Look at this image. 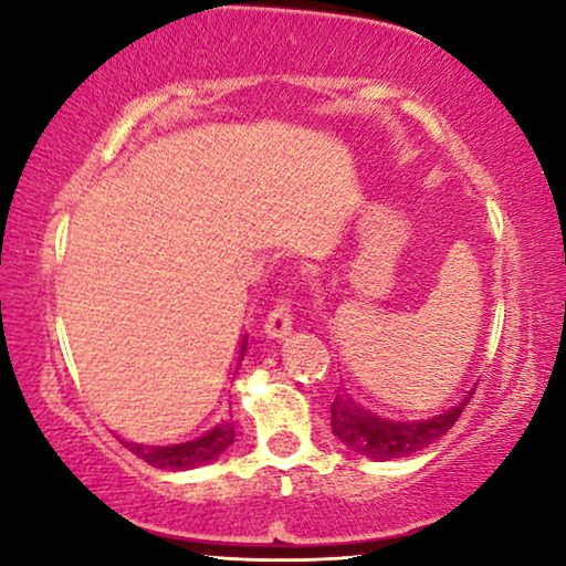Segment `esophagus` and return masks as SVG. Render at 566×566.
I'll use <instances>...</instances> for the list:
<instances>
[{
  "label": "esophagus",
  "instance_id": "1",
  "mask_svg": "<svg viewBox=\"0 0 566 566\" xmlns=\"http://www.w3.org/2000/svg\"><path fill=\"white\" fill-rule=\"evenodd\" d=\"M291 319H293V316H291L289 301H277V306L268 314V319H265V335L270 339H285L293 329Z\"/></svg>",
  "mask_w": 566,
  "mask_h": 566
}]
</instances>
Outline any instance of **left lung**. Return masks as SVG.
Returning <instances> with one entry per match:
<instances>
[{
  "mask_svg": "<svg viewBox=\"0 0 566 566\" xmlns=\"http://www.w3.org/2000/svg\"><path fill=\"white\" fill-rule=\"evenodd\" d=\"M474 389L463 394L459 405L443 409V412L422 417V420H389L370 409L360 407L350 394H337L332 401V432L339 438V443L350 451L366 455L374 461H394L407 459L438 438H443L448 430L459 420L463 407L469 405Z\"/></svg>",
  "mask_w": 566,
  "mask_h": 566,
  "instance_id": "1",
  "label": "left lung"
}]
</instances>
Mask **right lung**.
Here are the masks:
<instances>
[{
	"label": "right lung",
	"mask_w": 566,
	"mask_h": 566,
	"mask_svg": "<svg viewBox=\"0 0 566 566\" xmlns=\"http://www.w3.org/2000/svg\"><path fill=\"white\" fill-rule=\"evenodd\" d=\"M247 353V335L242 337V345H239V363L237 370L242 366V358ZM234 443V424L221 420L213 424L211 430L203 432L200 438L185 440V443H172V446H144V443H126L130 453H136L138 459H144L154 469H169V471H188L206 467L219 459V455L227 451V448Z\"/></svg>",
	"instance_id": "1"
}]
</instances>
